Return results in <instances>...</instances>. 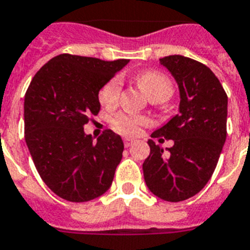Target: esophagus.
I'll return each instance as SVG.
<instances>
[{
  "label": "esophagus",
  "mask_w": 250,
  "mask_h": 250,
  "mask_svg": "<svg viewBox=\"0 0 250 250\" xmlns=\"http://www.w3.org/2000/svg\"><path fill=\"white\" fill-rule=\"evenodd\" d=\"M123 143H125V147H128V146H131L132 144H133V140H132V139H125V140H123Z\"/></svg>",
  "instance_id": "obj_1"
}]
</instances>
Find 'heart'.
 <instances>
[{"instance_id": "1", "label": "heart", "mask_w": 250, "mask_h": 250, "mask_svg": "<svg viewBox=\"0 0 250 250\" xmlns=\"http://www.w3.org/2000/svg\"><path fill=\"white\" fill-rule=\"evenodd\" d=\"M137 83L151 101H166L173 93V84L171 79L157 70H146L141 73L137 77ZM119 93H121V79L111 78L99 91V101L104 106H114L118 103ZM146 125H149V118L145 115L119 113L111 118L113 128L122 135H137L140 128Z\"/></svg>"}]
</instances>
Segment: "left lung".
I'll return each instance as SVG.
<instances>
[{
  "mask_svg": "<svg viewBox=\"0 0 250 250\" xmlns=\"http://www.w3.org/2000/svg\"><path fill=\"white\" fill-rule=\"evenodd\" d=\"M180 88V111L151 137L173 140L167 153L149 140L143 164L146 186L158 198L182 202L198 194L212 177L226 141L227 95L202 62L171 55L160 59Z\"/></svg>",
  "mask_w": 250,
  "mask_h": 250,
  "instance_id": "obj_1",
  "label": "left lung"
}]
</instances>
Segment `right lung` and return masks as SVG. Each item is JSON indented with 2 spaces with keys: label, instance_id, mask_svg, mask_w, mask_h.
Listing matches in <instances>:
<instances>
[{
  "label": "right lung",
  "instance_id": "right-lung-1",
  "mask_svg": "<svg viewBox=\"0 0 250 250\" xmlns=\"http://www.w3.org/2000/svg\"><path fill=\"white\" fill-rule=\"evenodd\" d=\"M127 59L105 62L62 54L36 73L24 97L25 143L48 188L68 202H88L110 188L125 149L111 129L93 141L83 125L100 111L99 91Z\"/></svg>",
  "mask_w": 250,
  "mask_h": 250
}]
</instances>
